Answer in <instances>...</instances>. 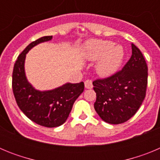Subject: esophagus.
Instances as JSON below:
<instances>
[{
  "label": "esophagus",
  "instance_id": "1",
  "mask_svg": "<svg viewBox=\"0 0 160 160\" xmlns=\"http://www.w3.org/2000/svg\"><path fill=\"white\" fill-rule=\"evenodd\" d=\"M85 87L87 89H91L93 87L92 81L91 80H86L85 81Z\"/></svg>",
  "mask_w": 160,
  "mask_h": 160
}]
</instances>
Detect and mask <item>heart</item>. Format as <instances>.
Returning a JSON list of instances; mask_svg holds the SVG:
<instances>
[{
	"label": "heart",
	"instance_id": "1",
	"mask_svg": "<svg viewBox=\"0 0 160 160\" xmlns=\"http://www.w3.org/2000/svg\"><path fill=\"white\" fill-rule=\"evenodd\" d=\"M83 56L89 61H97L95 70L98 75L109 77L116 73L124 59V49L120 45L107 40L92 39L86 42Z\"/></svg>",
	"mask_w": 160,
	"mask_h": 160
}]
</instances>
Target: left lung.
I'll use <instances>...</instances> for the list:
<instances>
[{
    "label": "left lung",
    "instance_id": "8db88e82",
    "mask_svg": "<svg viewBox=\"0 0 160 160\" xmlns=\"http://www.w3.org/2000/svg\"><path fill=\"white\" fill-rule=\"evenodd\" d=\"M132 55L122 70L93 82L96 93L94 110L111 124L127 122L135 115L146 96L148 66L138 48L131 44Z\"/></svg>",
    "mask_w": 160,
    "mask_h": 160
}]
</instances>
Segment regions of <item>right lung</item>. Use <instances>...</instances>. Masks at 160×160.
<instances>
[{"mask_svg": "<svg viewBox=\"0 0 160 160\" xmlns=\"http://www.w3.org/2000/svg\"><path fill=\"white\" fill-rule=\"evenodd\" d=\"M45 36L31 42L18 56L12 71V91L21 111L32 122L46 128L62 125L69 117L73 103L84 90V83L67 82L50 90H36L25 75L26 53L38 44L50 41Z\"/></svg>", "mask_w": 160, "mask_h": 160, "instance_id": "right-lung-1", "label": "right lung"}]
</instances>
